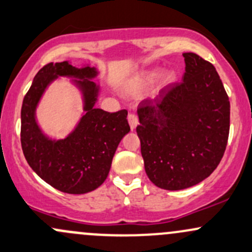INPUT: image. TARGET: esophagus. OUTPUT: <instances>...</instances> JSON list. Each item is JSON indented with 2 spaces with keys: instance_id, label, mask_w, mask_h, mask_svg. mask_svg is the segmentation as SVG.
<instances>
[{
  "instance_id": "1",
  "label": "esophagus",
  "mask_w": 252,
  "mask_h": 252,
  "mask_svg": "<svg viewBox=\"0 0 252 252\" xmlns=\"http://www.w3.org/2000/svg\"><path fill=\"white\" fill-rule=\"evenodd\" d=\"M127 120H128L129 127H131V129L133 131L138 125V118L134 114H128V116H127Z\"/></svg>"
}]
</instances>
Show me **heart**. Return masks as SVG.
Returning <instances> with one entry per match:
<instances>
[{
  "label": "heart",
  "mask_w": 252,
  "mask_h": 252,
  "mask_svg": "<svg viewBox=\"0 0 252 252\" xmlns=\"http://www.w3.org/2000/svg\"><path fill=\"white\" fill-rule=\"evenodd\" d=\"M161 75H162L161 69H151V71L144 73L142 77L138 78L134 85H136L137 89H140V90L149 89L151 88L154 84L158 82ZM170 82H172V75L170 74H164L163 77H162V83H163L164 85H167V84H169Z\"/></svg>",
  "instance_id": "obj_1"
}]
</instances>
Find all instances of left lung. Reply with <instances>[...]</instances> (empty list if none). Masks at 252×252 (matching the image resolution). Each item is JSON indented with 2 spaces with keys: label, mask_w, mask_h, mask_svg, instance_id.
Masks as SVG:
<instances>
[{
  "label": "left lung",
  "mask_w": 252,
  "mask_h": 252,
  "mask_svg": "<svg viewBox=\"0 0 252 252\" xmlns=\"http://www.w3.org/2000/svg\"><path fill=\"white\" fill-rule=\"evenodd\" d=\"M180 83L138 105L137 134L151 183L177 191L197 185L215 170L229 133V99L210 62L184 53Z\"/></svg>",
  "instance_id": "1"
}]
</instances>
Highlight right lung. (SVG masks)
Wrapping results in <instances>:
<instances>
[{
	"instance_id": "1",
	"label": "right lung",
	"mask_w": 252,
	"mask_h": 252,
	"mask_svg": "<svg viewBox=\"0 0 252 252\" xmlns=\"http://www.w3.org/2000/svg\"><path fill=\"white\" fill-rule=\"evenodd\" d=\"M97 74L90 64L77 68L68 61L51 62L39 69L24 97L21 148L26 161L40 179L66 193H88L99 188L109 174L119 143L129 132L126 109L108 113L94 107L99 85L93 79ZM59 76L71 77L81 91L84 114L68 136L53 140L42 133L35 109L47 86Z\"/></svg>"
}]
</instances>
